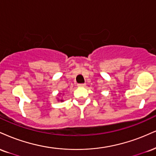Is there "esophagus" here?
Returning a JSON list of instances; mask_svg holds the SVG:
<instances>
[{"label": "esophagus", "instance_id": "34e87169", "mask_svg": "<svg viewBox=\"0 0 156 156\" xmlns=\"http://www.w3.org/2000/svg\"><path fill=\"white\" fill-rule=\"evenodd\" d=\"M78 86H79V87H84V86H86V83H78Z\"/></svg>", "mask_w": 156, "mask_h": 156}]
</instances>
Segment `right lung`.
<instances>
[{"mask_svg":"<svg viewBox=\"0 0 156 156\" xmlns=\"http://www.w3.org/2000/svg\"><path fill=\"white\" fill-rule=\"evenodd\" d=\"M59 99H58V101H59ZM60 101H61V102H63L62 99H60Z\"/></svg>","mask_w":156,"mask_h":156,"instance_id":"right-lung-1","label":"right lung"}]
</instances>
